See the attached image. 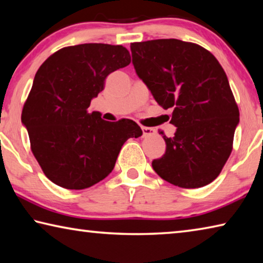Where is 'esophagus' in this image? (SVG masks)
I'll return each instance as SVG.
<instances>
[{"instance_id": "esophagus-1", "label": "esophagus", "mask_w": 263, "mask_h": 263, "mask_svg": "<svg viewBox=\"0 0 263 263\" xmlns=\"http://www.w3.org/2000/svg\"><path fill=\"white\" fill-rule=\"evenodd\" d=\"M141 130H142V136H144V137L155 135V130H154V128H152V127L141 126Z\"/></svg>"}]
</instances>
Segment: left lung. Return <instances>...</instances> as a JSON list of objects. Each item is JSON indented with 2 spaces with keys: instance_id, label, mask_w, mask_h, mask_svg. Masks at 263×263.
<instances>
[{
  "instance_id": "left-lung-1",
  "label": "left lung",
  "mask_w": 263,
  "mask_h": 263,
  "mask_svg": "<svg viewBox=\"0 0 263 263\" xmlns=\"http://www.w3.org/2000/svg\"><path fill=\"white\" fill-rule=\"evenodd\" d=\"M136 73L163 109H173V138L155 173L181 188L216 179L232 152L239 109L228 77L212 53L194 43L155 39L131 44Z\"/></svg>"
}]
</instances>
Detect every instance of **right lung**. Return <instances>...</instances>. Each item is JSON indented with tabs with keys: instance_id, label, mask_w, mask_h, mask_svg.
Here are the masks:
<instances>
[{
	"instance_id": "obj_1",
	"label": "right lung",
	"mask_w": 263,
	"mask_h": 263,
	"mask_svg": "<svg viewBox=\"0 0 263 263\" xmlns=\"http://www.w3.org/2000/svg\"><path fill=\"white\" fill-rule=\"evenodd\" d=\"M130 62L122 45L81 44L53 53L35 73L22 123L53 183L72 190L99 183L112 172L124 142L142 135L131 119L106 122L88 111L106 77Z\"/></svg>"
}]
</instances>
